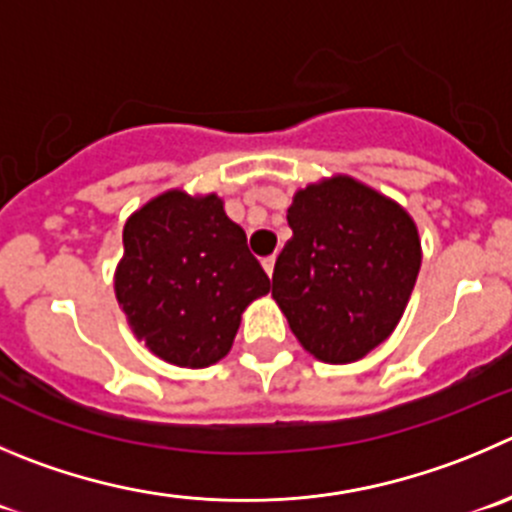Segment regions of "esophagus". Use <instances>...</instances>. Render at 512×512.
<instances>
[{
    "mask_svg": "<svg viewBox=\"0 0 512 512\" xmlns=\"http://www.w3.org/2000/svg\"><path fill=\"white\" fill-rule=\"evenodd\" d=\"M261 264H264V271H266V274H274V264H276V259H274V256H266V259L264 261H261Z\"/></svg>",
    "mask_w": 512,
    "mask_h": 512,
    "instance_id": "esophagus-1",
    "label": "esophagus"
}]
</instances>
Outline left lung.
<instances>
[{"label":"left lung","mask_w":512,"mask_h":512,"mask_svg":"<svg viewBox=\"0 0 512 512\" xmlns=\"http://www.w3.org/2000/svg\"><path fill=\"white\" fill-rule=\"evenodd\" d=\"M271 296L301 347L326 364L367 357L399 324L422 264L405 208L349 175L296 191Z\"/></svg>","instance_id":"8db88e82"}]
</instances>
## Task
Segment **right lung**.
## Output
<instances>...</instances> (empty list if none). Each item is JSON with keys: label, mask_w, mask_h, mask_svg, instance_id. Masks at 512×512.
<instances>
[{"label": "right lung", "mask_w": 512, "mask_h": 512, "mask_svg": "<svg viewBox=\"0 0 512 512\" xmlns=\"http://www.w3.org/2000/svg\"><path fill=\"white\" fill-rule=\"evenodd\" d=\"M115 296L155 357L211 367L231 352L241 314L271 281L216 193L165 191L125 221Z\"/></svg>", "instance_id": "right-lung-1"}]
</instances>
